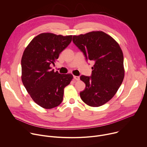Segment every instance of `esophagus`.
Masks as SVG:
<instances>
[{
  "label": "esophagus",
  "mask_w": 147,
  "mask_h": 147,
  "mask_svg": "<svg viewBox=\"0 0 147 147\" xmlns=\"http://www.w3.org/2000/svg\"><path fill=\"white\" fill-rule=\"evenodd\" d=\"M73 78L74 79H75L77 81L80 80V77L79 76H73Z\"/></svg>",
  "instance_id": "obj_1"
}]
</instances>
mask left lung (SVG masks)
<instances>
[{"instance_id": "8db88e82", "label": "left lung", "mask_w": 147, "mask_h": 147, "mask_svg": "<svg viewBox=\"0 0 147 147\" xmlns=\"http://www.w3.org/2000/svg\"><path fill=\"white\" fill-rule=\"evenodd\" d=\"M73 42L87 60L94 61L91 76L80 77L86 84L80 97L90 107L102 106L114 96L124 79L123 52L117 42L103 31L73 35Z\"/></svg>"}]
</instances>
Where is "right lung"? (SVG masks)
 <instances>
[{
	"label": "right lung",
	"instance_id": "right-lung-1",
	"mask_svg": "<svg viewBox=\"0 0 147 147\" xmlns=\"http://www.w3.org/2000/svg\"><path fill=\"white\" fill-rule=\"evenodd\" d=\"M71 40L72 35L42 33L32 39L23 52L22 82L32 100L42 108L59 106L64 88L73 78L71 74H60L51 67Z\"/></svg>",
	"mask_w": 147,
	"mask_h": 147
}]
</instances>
